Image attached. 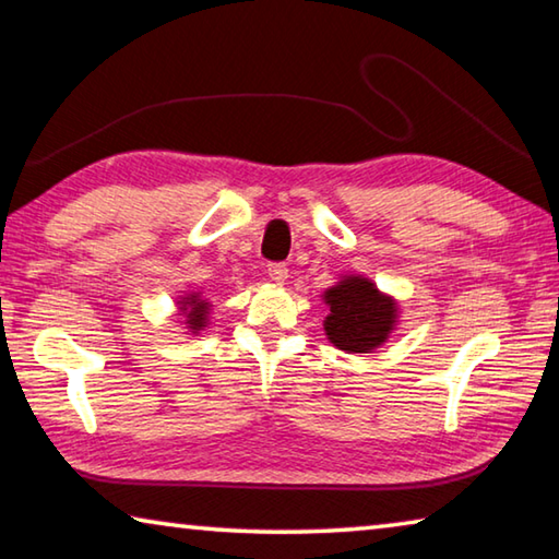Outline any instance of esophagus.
Wrapping results in <instances>:
<instances>
[{"instance_id":"obj_1","label":"esophagus","mask_w":559,"mask_h":559,"mask_svg":"<svg viewBox=\"0 0 559 559\" xmlns=\"http://www.w3.org/2000/svg\"><path fill=\"white\" fill-rule=\"evenodd\" d=\"M269 278L273 283H283L288 278V266L286 263H269Z\"/></svg>"}]
</instances>
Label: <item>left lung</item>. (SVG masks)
Instances as JSON below:
<instances>
[{
    "label": "left lung",
    "mask_w": 559,
    "mask_h": 559,
    "mask_svg": "<svg viewBox=\"0 0 559 559\" xmlns=\"http://www.w3.org/2000/svg\"><path fill=\"white\" fill-rule=\"evenodd\" d=\"M325 302L330 308L323 323L325 335L345 353H370L396 325V302L362 276H345L328 288Z\"/></svg>",
    "instance_id": "8db88e82"
}]
</instances>
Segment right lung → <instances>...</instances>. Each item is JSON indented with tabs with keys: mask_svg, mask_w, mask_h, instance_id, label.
I'll return each instance as SVG.
<instances>
[{
	"mask_svg": "<svg viewBox=\"0 0 559 559\" xmlns=\"http://www.w3.org/2000/svg\"><path fill=\"white\" fill-rule=\"evenodd\" d=\"M182 302V313H187V325L192 328V333H197V330H202L204 323H206V310H210V302L202 300L200 296H187L179 300Z\"/></svg>",
	"mask_w": 559,
	"mask_h": 559,
	"instance_id": "1",
	"label": "right lung"
}]
</instances>
